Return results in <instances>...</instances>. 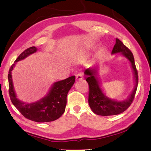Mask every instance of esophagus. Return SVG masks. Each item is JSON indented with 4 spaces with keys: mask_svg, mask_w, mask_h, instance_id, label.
<instances>
[{
    "mask_svg": "<svg viewBox=\"0 0 151 151\" xmlns=\"http://www.w3.org/2000/svg\"><path fill=\"white\" fill-rule=\"evenodd\" d=\"M83 76L82 73H78V74H77V75H76V80H77L78 81L83 80Z\"/></svg>",
    "mask_w": 151,
    "mask_h": 151,
    "instance_id": "1",
    "label": "esophagus"
}]
</instances>
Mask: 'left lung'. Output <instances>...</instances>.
<instances>
[{
	"mask_svg": "<svg viewBox=\"0 0 151 151\" xmlns=\"http://www.w3.org/2000/svg\"><path fill=\"white\" fill-rule=\"evenodd\" d=\"M121 52L123 56L127 58L131 63L133 68L135 86L129 98L123 101H117L111 99L105 96L99 87V81L97 80V68L86 69L84 71L87 82L89 85V107L93 112L97 115L101 116H109L118 115L125 111L131 105L135 96L137 86H138V72H137L133 53L127 47H126L120 40L116 38V42L112 54Z\"/></svg>",
	"mask_w": 151,
	"mask_h": 151,
	"instance_id": "1",
	"label": "left lung"
}]
</instances>
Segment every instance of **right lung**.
<instances>
[{"instance_id":"right-lung-1","label":"right lung","mask_w":151,"mask_h":151,"mask_svg":"<svg viewBox=\"0 0 151 151\" xmlns=\"http://www.w3.org/2000/svg\"><path fill=\"white\" fill-rule=\"evenodd\" d=\"M36 51L37 48L36 47H28L21 53L14 62L24 59L29 55L34 54ZM14 65L15 63L10 67L8 74V78L10 98L15 107L24 117L35 122H50L60 118L65 111L67 103V95L75 82V76L54 83L46 97L38 101L27 104L21 101L17 98L13 88L12 71Z\"/></svg>"}]
</instances>
